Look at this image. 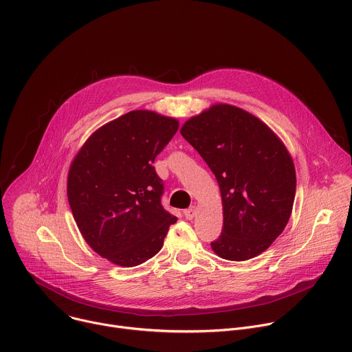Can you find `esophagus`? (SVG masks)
Masks as SVG:
<instances>
[{
  "mask_svg": "<svg viewBox=\"0 0 352 352\" xmlns=\"http://www.w3.org/2000/svg\"><path fill=\"white\" fill-rule=\"evenodd\" d=\"M184 216H185L188 220H192V219L196 216V208L192 206V208L184 210Z\"/></svg>",
  "mask_w": 352,
  "mask_h": 352,
  "instance_id": "esophagus-1",
  "label": "esophagus"
}]
</instances>
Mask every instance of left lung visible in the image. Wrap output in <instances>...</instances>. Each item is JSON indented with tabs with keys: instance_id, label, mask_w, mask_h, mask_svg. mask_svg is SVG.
<instances>
[{
	"instance_id": "obj_1",
	"label": "left lung",
	"mask_w": 352,
	"mask_h": 352,
	"mask_svg": "<svg viewBox=\"0 0 352 352\" xmlns=\"http://www.w3.org/2000/svg\"><path fill=\"white\" fill-rule=\"evenodd\" d=\"M179 132L220 186L223 230L213 252L234 262L265 252L294 206L295 167L283 140L254 114L226 103L190 117Z\"/></svg>"
}]
</instances>
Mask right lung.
<instances>
[{"label":"right lung","instance_id":"obj_1","mask_svg":"<svg viewBox=\"0 0 352 352\" xmlns=\"http://www.w3.org/2000/svg\"><path fill=\"white\" fill-rule=\"evenodd\" d=\"M178 120L150 110L129 111L96 129L75 155L68 202L87 245L109 262L133 267L153 258L177 217L160 197L156 156Z\"/></svg>","mask_w":352,"mask_h":352}]
</instances>
